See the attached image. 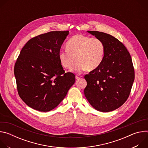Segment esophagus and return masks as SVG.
Returning <instances> with one entry per match:
<instances>
[{
    "label": "esophagus",
    "mask_w": 148,
    "mask_h": 148,
    "mask_svg": "<svg viewBox=\"0 0 148 148\" xmlns=\"http://www.w3.org/2000/svg\"><path fill=\"white\" fill-rule=\"evenodd\" d=\"M82 77V75H79V74H77L76 75H75V78L77 79H79L80 78H81Z\"/></svg>",
    "instance_id": "esophagus-1"
}]
</instances>
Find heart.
<instances>
[{"instance_id": "1", "label": "heart", "mask_w": 148, "mask_h": 148, "mask_svg": "<svg viewBox=\"0 0 148 148\" xmlns=\"http://www.w3.org/2000/svg\"><path fill=\"white\" fill-rule=\"evenodd\" d=\"M66 47L67 49L61 50L58 53L60 62L63 67L70 69L77 59L78 61L72 69L76 73L96 69L105 57V46L98 37L76 34L68 40Z\"/></svg>"}]
</instances>
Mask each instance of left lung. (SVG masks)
<instances>
[{"instance_id": "1", "label": "left lung", "mask_w": 148, "mask_h": 148, "mask_svg": "<svg viewBox=\"0 0 148 148\" xmlns=\"http://www.w3.org/2000/svg\"><path fill=\"white\" fill-rule=\"evenodd\" d=\"M101 38L105 54L101 65L84 76L87 85L84 95L97 111L107 112L122 105L128 98L135 79L130 53L114 36L97 31H87Z\"/></svg>"}]
</instances>
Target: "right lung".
<instances>
[{"instance_id": "1", "label": "right lung", "mask_w": 148, "mask_h": 148, "mask_svg": "<svg viewBox=\"0 0 148 148\" xmlns=\"http://www.w3.org/2000/svg\"><path fill=\"white\" fill-rule=\"evenodd\" d=\"M69 31H54L29 40L21 50L14 68L20 97L29 107L48 112L66 96L75 82L72 73H65L58 58Z\"/></svg>"}]
</instances>
